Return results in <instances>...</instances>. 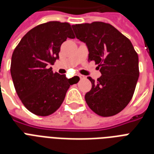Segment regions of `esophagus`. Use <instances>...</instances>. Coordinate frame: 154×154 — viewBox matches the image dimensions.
Segmentation results:
<instances>
[{"instance_id":"esophagus-1","label":"esophagus","mask_w":154,"mask_h":154,"mask_svg":"<svg viewBox=\"0 0 154 154\" xmlns=\"http://www.w3.org/2000/svg\"><path fill=\"white\" fill-rule=\"evenodd\" d=\"M79 77H80V79H84L85 76H83V75H79Z\"/></svg>"}]
</instances>
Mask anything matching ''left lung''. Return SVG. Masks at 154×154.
<instances>
[{
    "label": "left lung",
    "mask_w": 154,
    "mask_h": 154,
    "mask_svg": "<svg viewBox=\"0 0 154 154\" xmlns=\"http://www.w3.org/2000/svg\"><path fill=\"white\" fill-rule=\"evenodd\" d=\"M76 37L89 49V61L97 65L101 76L90 77L92 89L85 99L99 116L111 117L131 101L139 77L138 55L131 42L110 24L101 21L72 25Z\"/></svg>",
    "instance_id": "1"
}]
</instances>
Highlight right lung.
<instances>
[{
	"mask_svg": "<svg viewBox=\"0 0 154 154\" xmlns=\"http://www.w3.org/2000/svg\"><path fill=\"white\" fill-rule=\"evenodd\" d=\"M67 22L49 21L29 30L12 55L10 72L23 105L37 116H49L60 108L73 83L49 65L59 59L60 45L74 38Z\"/></svg>",
	"mask_w": 154,
	"mask_h": 154,
	"instance_id": "right-lung-1",
	"label": "right lung"
}]
</instances>
